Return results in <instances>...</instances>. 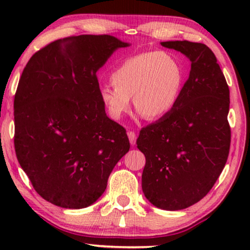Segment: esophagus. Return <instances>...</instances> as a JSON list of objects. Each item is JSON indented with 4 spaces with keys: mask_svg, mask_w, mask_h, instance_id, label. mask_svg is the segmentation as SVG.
<instances>
[{
    "mask_svg": "<svg viewBox=\"0 0 250 250\" xmlns=\"http://www.w3.org/2000/svg\"><path fill=\"white\" fill-rule=\"evenodd\" d=\"M127 135H128V139H129V142H131V145L134 146L135 142H136V135H135V133H134V132H128Z\"/></svg>",
    "mask_w": 250,
    "mask_h": 250,
    "instance_id": "esophagus-1",
    "label": "esophagus"
}]
</instances>
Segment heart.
<instances>
[{
	"mask_svg": "<svg viewBox=\"0 0 250 250\" xmlns=\"http://www.w3.org/2000/svg\"><path fill=\"white\" fill-rule=\"evenodd\" d=\"M112 85H104L99 97L108 115L119 121L131 105L146 118L160 119L176 107L184 86L180 60L164 51L143 52L123 60L111 73Z\"/></svg>",
	"mask_w": 250,
	"mask_h": 250,
	"instance_id": "1",
	"label": "heart"
}]
</instances>
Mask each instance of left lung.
<instances>
[{"instance_id": "1", "label": "left lung", "mask_w": 250, "mask_h": 250, "mask_svg": "<svg viewBox=\"0 0 250 250\" xmlns=\"http://www.w3.org/2000/svg\"><path fill=\"white\" fill-rule=\"evenodd\" d=\"M160 44L189 58V78L176 107L143 127L136 145L146 156V198L162 209L180 210L203 199L224 168L231 142L230 91L207 45L189 41Z\"/></svg>"}]
</instances>
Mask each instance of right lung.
Returning <instances> with one entry per match:
<instances>
[{"instance_id": "right-lung-1", "label": "right lung", "mask_w": 250, "mask_h": 250, "mask_svg": "<svg viewBox=\"0 0 250 250\" xmlns=\"http://www.w3.org/2000/svg\"><path fill=\"white\" fill-rule=\"evenodd\" d=\"M110 35L57 40L27 62L15 95L17 159L43 199L80 209L104 192L128 152L125 128L105 114L97 71L119 47Z\"/></svg>"}]
</instances>
